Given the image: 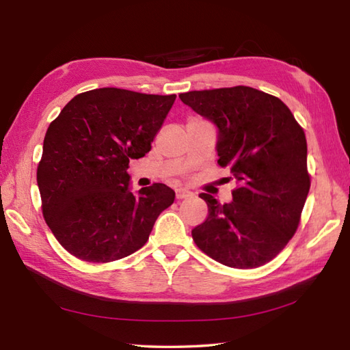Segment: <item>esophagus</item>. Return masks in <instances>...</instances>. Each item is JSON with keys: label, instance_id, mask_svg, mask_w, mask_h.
Here are the masks:
<instances>
[{"label": "esophagus", "instance_id": "34e87169", "mask_svg": "<svg viewBox=\"0 0 350 350\" xmlns=\"http://www.w3.org/2000/svg\"><path fill=\"white\" fill-rule=\"evenodd\" d=\"M191 196V192L189 191H187V189H176V198L177 200H182V198H187V197H189Z\"/></svg>", "mask_w": 350, "mask_h": 350}]
</instances>
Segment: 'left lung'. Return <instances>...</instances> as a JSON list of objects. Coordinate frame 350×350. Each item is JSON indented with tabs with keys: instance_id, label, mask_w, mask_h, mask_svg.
I'll return each mask as SVG.
<instances>
[{
	"instance_id": "8db88e82",
	"label": "left lung",
	"mask_w": 350,
	"mask_h": 350,
	"mask_svg": "<svg viewBox=\"0 0 350 350\" xmlns=\"http://www.w3.org/2000/svg\"><path fill=\"white\" fill-rule=\"evenodd\" d=\"M179 98L217 126L218 165L239 183L230 203L200 194L209 215L192 230V239L204 254L236 269L271 262L298 228L310 191L306 133L284 102L251 87Z\"/></svg>"
}]
</instances>
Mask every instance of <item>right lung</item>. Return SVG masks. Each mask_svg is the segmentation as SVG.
Returning <instances> with one entry per match:
<instances>
[{"label":"right lung","mask_w":350,"mask_h":350,"mask_svg":"<svg viewBox=\"0 0 350 350\" xmlns=\"http://www.w3.org/2000/svg\"><path fill=\"white\" fill-rule=\"evenodd\" d=\"M176 94L105 87L77 94L43 139L37 167L42 211L62 247L84 262L108 263L147 242L174 202L163 183L129 188V159L150 152Z\"/></svg>","instance_id":"add662e5"}]
</instances>
